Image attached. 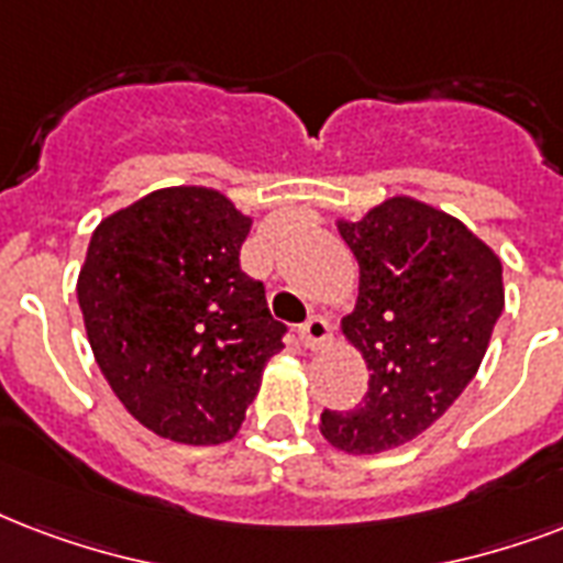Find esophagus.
<instances>
[{"label":"esophagus","instance_id":"obj_1","mask_svg":"<svg viewBox=\"0 0 563 563\" xmlns=\"http://www.w3.org/2000/svg\"><path fill=\"white\" fill-rule=\"evenodd\" d=\"M298 336L303 342V349H321L330 339V321L324 316H310L298 328Z\"/></svg>","mask_w":563,"mask_h":563}]
</instances>
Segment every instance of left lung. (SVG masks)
Masks as SVG:
<instances>
[{"instance_id":"left-lung-1","label":"left lung","mask_w":563,"mask_h":563,"mask_svg":"<svg viewBox=\"0 0 563 563\" xmlns=\"http://www.w3.org/2000/svg\"><path fill=\"white\" fill-rule=\"evenodd\" d=\"M360 263V295L342 333L368 366L354 410H324L321 434L349 454L405 445L470 384L505 307L499 256L434 206L389 197L336 221Z\"/></svg>"}]
</instances>
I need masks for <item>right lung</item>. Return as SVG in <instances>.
Returning <instances> with one entry per match:
<instances>
[{
    "mask_svg": "<svg viewBox=\"0 0 563 563\" xmlns=\"http://www.w3.org/2000/svg\"><path fill=\"white\" fill-rule=\"evenodd\" d=\"M251 218L221 191L158 188L109 214L76 283L97 366L153 434L233 440L283 349L265 286L239 265Z\"/></svg>",
    "mask_w": 563,
    "mask_h": 563,
    "instance_id": "right-lung-1",
    "label": "right lung"
}]
</instances>
